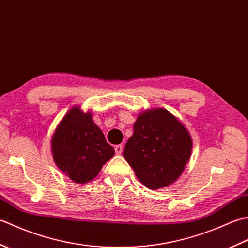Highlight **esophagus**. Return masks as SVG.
Returning <instances> with one entry per match:
<instances>
[{
    "mask_svg": "<svg viewBox=\"0 0 248 248\" xmlns=\"http://www.w3.org/2000/svg\"><path fill=\"white\" fill-rule=\"evenodd\" d=\"M123 149H124V146L123 145H117L115 146V152L116 155H121V152H123Z\"/></svg>",
    "mask_w": 248,
    "mask_h": 248,
    "instance_id": "34e87169",
    "label": "esophagus"
}]
</instances>
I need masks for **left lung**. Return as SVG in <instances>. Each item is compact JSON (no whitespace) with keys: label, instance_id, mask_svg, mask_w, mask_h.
I'll use <instances>...</instances> for the list:
<instances>
[{"label":"left lung","instance_id":"obj_1","mask_svg":"<svg viewBox=\"0 0 248 248\" xmlns=\"http://www.w3.org/2000/svg\"><path fill=\"white\" fill-rule=\"evenodd\" d=\"M133 129L123 154L125 161L148 188L170 186L191 157L188 131L171 113L159 108L140 114Z\"/></svg>","mask_w":248,"mask_h":248}]
</instances>
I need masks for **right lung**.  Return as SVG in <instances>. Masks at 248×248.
Segmentation results:
<instances>
[{"instance_id": "add662e5", "label": "right lung", "mask_w": 248, "mask_h": 248, "mask_svg": "<svg viewBox=\"0 0 248 248\" xmlns=\"http://www.w3.org/2000/svg\"><path fill=\"white\" fill-rule=\"evenodd\" d=\"M52 155L60 170L76 183H87L98 176L115 150L108 144L92 114L78 107L69 109L51 140Z\"/></svg>"}]
</instances>
